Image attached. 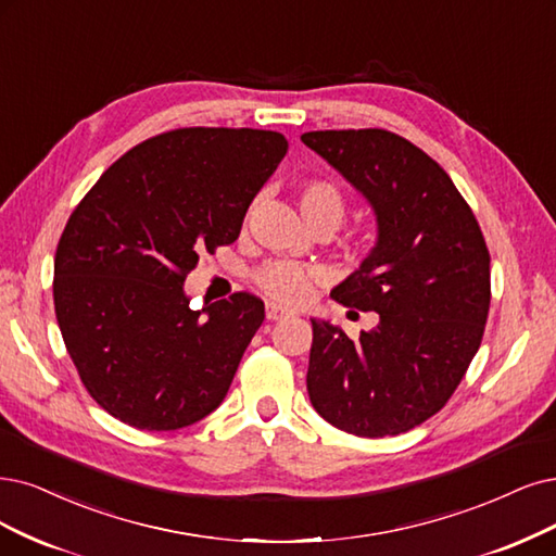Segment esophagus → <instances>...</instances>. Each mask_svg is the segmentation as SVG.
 <instances>
[{
  "instance_id": "esophagus-1",
  "label": "esophagus",
  "mask_w": 556,
  "mask_h": 556,
  "mask_svg": "<svg viewBox=\"0 0 556 556\" xmlns=\"http://www.w3.org/2000/svg\"><path fill=\"white\" fill-rule=\"evenodd\" d=\"M265 316H267V320H281V318H286V316H293V312L283 309V306H279V304H275V302H267Z\"/></svg>"
}]
</instances>
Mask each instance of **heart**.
<instances>
[{
  "instance_id": "1",
  "label": "heart",
  "mask_w": 556,
  "mask_h": 556,
  "mask_svg": "<svg viewBox=\"0 0 556 556\" xmlns=\"http://www.w3.org/2000/svg\"><path fill=\"white\" fill-rule=\"evenodd\" d=\"M300 211L306 222L330 219L334 226L341 224L345 213V199L341 190L330 180H309L300 190ZM314 270L298 263L277 261L261 267L256 273L258 289L283 304H300L312 293Z\"/></svg>"
}]
</instances>
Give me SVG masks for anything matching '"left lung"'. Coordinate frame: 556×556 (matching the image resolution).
<instances>
[{
  "instance_id": "obj_1",
  "label": "left lung",
  "mask_w": 556,
  "mask_h": 556,
  "mask_svg": "<svg viewBox=\"0 0 556 556\" xmlns=\"http://www.w3.org/2000/svg\"><path fill=\"white\" fill-rule=\"evenodd\" d=\"M302 141L371 205V252L332 298L378 325L351 341L312 318L306 371L316 413L359 438L399 435L456 392L490 309V254L454 180L407 139L368 130H316Z\"/></svg>"
}]
</instances>
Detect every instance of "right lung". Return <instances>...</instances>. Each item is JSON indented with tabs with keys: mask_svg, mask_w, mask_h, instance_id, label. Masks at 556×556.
<instances>
[{
	"mask_svg": "<svg viewBox=\"0 0 556 556\" xmlns=\"http://www.w3.org/2000/svg\"><path fill=\"white\" fill-rule=\"evenodd\" d=\"M286 151L273 130H172L118 157L73 211L54 256L56 323L118 421L178 430L229 392L265 306L236 293L194 312L182 286L201 252L238 240Z\"/></svg>",
	"mask_w": 556,
	"mask_h": 556,
	"instance_id": "right-lung-1",
	"label": "right lung"
}]
</instances>
